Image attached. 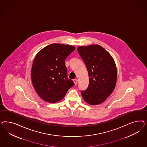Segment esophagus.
<instances>
[{"instance_id": "34e87169", "label": "esophagus", "mask_w": 147, "mask_h": 147, "mask_svg": "<svg viewBox=\"0 0 147 147\" xmlns=\"http://www.w3.org/2000/svg\"><path fill=\"white\" fill-rule=\"evenodd\" d=\"M73 81H74V84H75V85H77V84H78V80H77V79H74Z\"/></svg>"}]
</instances>
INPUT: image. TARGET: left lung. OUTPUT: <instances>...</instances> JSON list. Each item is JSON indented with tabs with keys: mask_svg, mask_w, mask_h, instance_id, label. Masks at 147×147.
Wrapping results in <instances>:
<instances>
[{
	"mask_svg": "<svg viewBox=\"0 0 147 147\" xmlns=\"http://www.w3.org/2000/svg\"><path fill=\"white\" fill-rule=\"evenodd\" d=\"M78 53L87 67L89 84L81 93L84 100L92 106L100 105L110 96L117 81L115 62L110 53L98 45L79 46Z\"/></svg>",
	"mask_w": 147,
	"mask_h": 147,
	"instance_id": "8db88e82",
	"label": "left lung"
}]
</instances>
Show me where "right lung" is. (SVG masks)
I'll return each mask as SVG.
<instances>
[{"mask_svg":"<svg viewBox=\"0 0 147 147\" xmlns=\"http://www.w3.org/2000/svg\"><path fill=\"white\" fill-rule=\"evenodd\" d=\"M75 49L71 45L52 44L36 54L32 66V82L43 100L57 102L74 85L72 80L67 78L65 60Z\"/></svg>","mask_w":147,"mask_h":147,"instance_id":"add662e5","label":"right lung"}]
</instances>
